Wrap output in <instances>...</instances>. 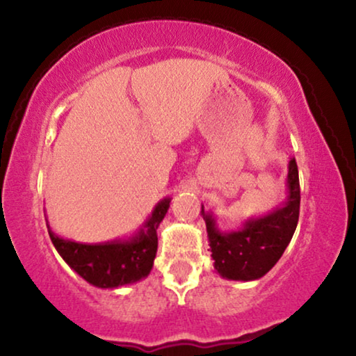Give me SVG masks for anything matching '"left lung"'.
Instances as JSON below:
<instances>
[{"instance_id":"obj_1","label":"left lung","mask_w":356,"mask_h":356,"mask_svg":"<svg viewBox=\"0 0 356 356\" xmlns=\"http://www.w3.org/2000/svg\"><path fill=\"white\" fill-rule=\"evenodd\" d=\"M289 196L284 206L267 216L251 218L236 232H220L212 213H201L206 220L213 267L223 279L256 280L266 275L284 254L300 217V179L296 160L289 163Z\"/></svg>"}]
</instances>
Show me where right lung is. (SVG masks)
<instances>
[{"instance_id":"obj_1","label":"right lung","mask_w":356,"mask_h":356,"mask_svg":"<svg viewBox=\"0 0 356 356\" xmlns=\"http://www.w3.org/2000/svg\"><path fill=\"white\" fill-rule=\"evenodd\" d=\"M170 207V199L155 206L144 228L129 240H116L99 245H86L55 235L48 227V235L56 251L72 270L99 289L134 284L149 275L157 252V228Z\"/></svg>"}]
</instances>
